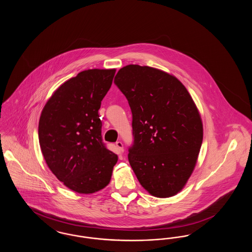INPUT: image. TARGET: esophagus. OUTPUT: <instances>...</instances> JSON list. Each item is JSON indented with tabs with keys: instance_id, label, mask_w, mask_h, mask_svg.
Returning a JSON list of instances; mask_svg holds the SVG:
<instances>
[{
	"instance_id": "esophagus-1",
	"label": "esophagus",
	"mask_w": 252,
	"mask_h": 252,
	"mask_svg": "<svg viewBox=\"0 0 252 252\" xmlns=\"http://www.w3.org/2000/svg\"><path fill=\"white\" fill-rule=\"evenodd\" d=\"M116 146H117V148L119 149V151H120L121 153L124 152V145L122 144V142H120V141L116 142Z\"/></svg>"
}]
</instances>
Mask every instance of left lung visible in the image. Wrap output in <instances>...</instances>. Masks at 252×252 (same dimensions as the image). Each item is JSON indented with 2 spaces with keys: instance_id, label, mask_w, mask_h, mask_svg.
<instances>
[{
  "instance_id": "1",
  "label": "left lung",
  "mask_w": 252,
  "mask_h": 252,
  "mask_svg": "<svg viewBox=\"0 0 252 252\" xmlns=\"http://www.w3.org/2000/svg\"><path fill=\"white\" fill-rule=\"evenodd\" d=\"M114 83L132 112L128 161L141 185L157 197L180 192L195 166L203 126L192 97L167 72L127 65Z\"/></svg>"
}]
</instances>
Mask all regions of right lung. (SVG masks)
<instances>
[{"instance_id": "1", "label": "right lung", "mask_w": 252, "mask_h": 252, "mask_svg": "<svg viewBox=\"0 0 252 252\" xmlns=\"http://www.w3.org/2000/svg\"><path fill=\"white\" fill-rule=\"evenodd\" d=\"M115 70L79 72L60 86L42 109L38 140L45 161L69 189L93 193L105 188L118 157L103 142L98 110Z\"/></svg>"}]
</instances>
